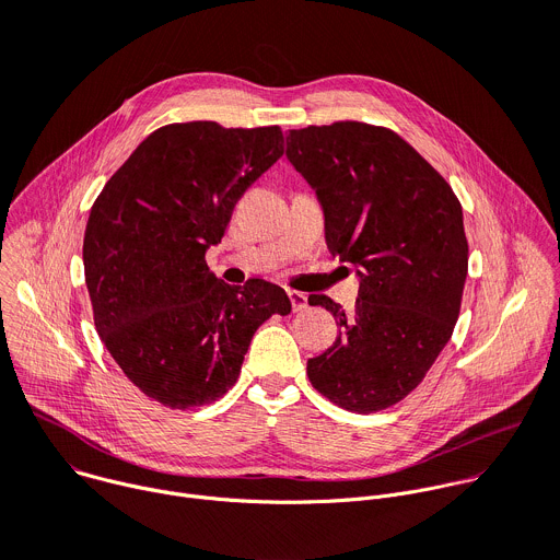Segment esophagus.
<instances>
[{
	"label": "esophagus",
	"mask_w": 560,
	"mask_h": 560,
	"mask_svg": "<svg viewBox=\"0 0 560 560\" xmlns=\"http://www.w3.org/2000/svg\"><path fill=\"white\" fill-rule=\"evenodd\" d=\"M288 296H290V303H292V310H294V312H301L303 307H307V296H305L303 292L288 290Z\"/></svg>",
	"instance_id": "obj_1"
}]
</instances>
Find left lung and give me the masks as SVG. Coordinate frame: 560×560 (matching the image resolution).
<instances>
[{"label":"left lung","instance_id":"left-lung-1","mask_svg":"<svg viewBox=\"0 0 560 560\" xmlns=\"http://www.w3.org/2000/svg\"><path fill=\"white\" fill-rule=\"evenodd\" d=\"M285 156L314 188L332 257L359 275L354 310L326 294L341 332L307 359L314 389L372 415L406 398L450 341L467 277V238L452 186L394 130L335 121L290 130Z\"/></svg>","mask_w":560,"mask_h":560}]
</instances>
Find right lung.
<instances>
[{
    "label": "right lung",
    "mask_w": 560,
    "mask_h": 560,
    "mask_svg": "<svg viewBox=\"0 0 560 560\" xmlns=\"http://www.w3.org/2000/svg\"><path fill=\"white\" fill-rule=\"evenodd\" d=\"M281 154L279 126L168 124L135 148L91 208L84 272L95 328L121 372L166 408L221 398L257 328L292 310L279 285H228L206 264L236 201Z\"/></svg>",
    "instance_id": "1"
}]
</instances>
